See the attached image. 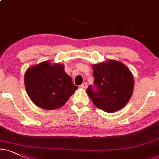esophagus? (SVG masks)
Wrapping results in <instances>:
<instances>
[{"label": "esophagus", "mask_w": 159, "mask_h": 159, "mask_svg": "<svg viewBox=\"0 0 159 159\" xmlns=\"http://www.w3.org/2000/svg\"><path fill=\"white\" fill-rule=\"evenodd\" d=\"M80 86H81V88H84V89H86V88L87 87V84H86V83H83Z\"/></svg>", "instance_id": "obj_1"}]
</instances>
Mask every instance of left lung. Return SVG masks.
Masks as SVG:
<instances>
[{
	"instance_id": "left-lung-1",
	"label": "left lung",
	"mask_w": 159,
	"mask_h": 159,
	"mask_svg": "<svg viewBox=\"0 0 159 159\" xmlns=\"http://www.w3.org/2000/svg\"><path fill=\"white\" fill-rule=\"evenodd\" d=\"M94 86L86 92L97 107L108 113L121 109L128 103L134 90V78L122 62L109 60L92 66Z\"/></svg>"
}]
</instances>
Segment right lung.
Returning <instances> with one entry per match:
<instances>
[{
    "instance_id": "add662e5",
    "label": "right lung",
    "mask_w": 159,
    "mask_h": 159,
    "mask_svg": "<svg viewBox=\"0 0 159 159\" xmlns=\"http://www.w3.org/2000/svg\"><path fill=\"white\" fill-rule=\"evenodd\" d=\"M63 65H51L42 62L32 67L25 74L26 92L34 103L47 110L63 106L78 86L73 84Z\"/></svg>"
}]
</instances>
